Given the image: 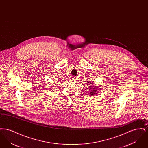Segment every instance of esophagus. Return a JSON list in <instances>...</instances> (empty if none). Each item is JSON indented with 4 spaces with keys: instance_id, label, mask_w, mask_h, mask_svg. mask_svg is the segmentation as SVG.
I'll use <instances>...</instances> for the list:
<instances>
[{
    "instance_id": "esophagus-1",
    "label": "esophagus",
    "mask_w": 148,
    "mask_h": 148,
    "mask_svg": "<svg viewBox=\"0 0 148 148\" xmlns=\"http://www.w3.org/2000/svg\"><path fill=\"white\" fill-rule=\"evenodd\" d=\"M73 79H74V81H76V80H77V77H74V78H73Z\"/></svg>"
}]
</instances>
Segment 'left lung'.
<instances>
[{
	"mask_svg": "<svg viewBox=\"0 0 148 148\" xmlns=\"http://www.w3.org/2000/svg\"><path fill=\"white\" fill-rule=\"evenodd\" d=\"M86 84L89 85L88 86H89V90L88 91V93L90 95H92V96L95 95V94H98V92H99V91L101 90V89H100V88H99L98 86H97L96 85V84H94V83H92V82H90V81L88 82V83H86Z\"/></svg>",
	"mask_w": 148,
	"mask_h": 148,
	"instance_id": "left-lung-1",
	"label": "left lung"
}]
</instances>
